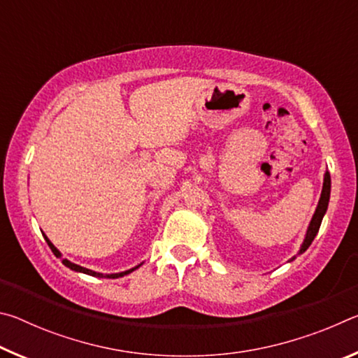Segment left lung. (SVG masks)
Returning <instances> with one entry per match:
<instances>
[{
	"mask_svg": "<svg viewBox=\"0 0 358 358\" xmlns=\"http://www.w3.org/2000/svg\"><path fill=\"white\" fill-rule=\"evenodd\" d=\"M330 189H331V180H330V173L325 172L324 175V186H322V192H320V199H319V203H317V208L314 211V215L311 217V222L310 226H308L306 230V235H305V240H303V243L300 246V251L299 254L305 252L310 245L313 243L314 237H316L317 232H319V227H320V222H322V217L325 215L327 208H329V201H330ZM295 257H292L290 260H294Z\"/></svg>",
	"mask_w": 358,
	"mask_h": 358,
	"instance_id": "left-lung-1",
	"label": "left lung"
}]
</instances>
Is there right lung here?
<instances>
[{"mask_svg":"<svg viewBox=\"0 0 358 358\" xmlns=\"http://www.w3.org/2000/svg\"><path fill=\"white\" fill-rule=\"evenodd\" d=\"M44 238H45V241H47V245L50 246V250H52V252L55 254V256L58 257V259H63V256H62V252H59L55 246H53V243L50 240H48L45 235H44ZM63 264L68 266V268H71V270H74V271H78V273H85V275H90V276H96V278H112V280H115V278H121V276H124V275H128V273H131V271H134L136 268H138V266L141 265H137V266H134V268H131V270H126V271H121V273H110V275H104V273H98V271H93V270H88V268H85V266H80V265H77V264H74V262H71V260H68V259H63Z\"/></svg>","mask_w":358,"mask_h":358,"instance_id":"obj_1","label":"right lung"}]
</instances>
